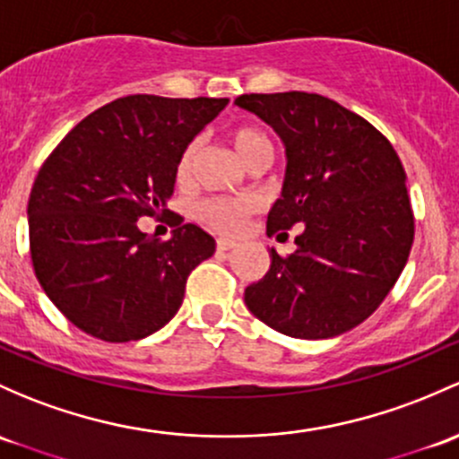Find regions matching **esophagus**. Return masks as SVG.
<instances>
[{"mask_svg": "<svg viewBox=\"0 0 459 459\" xmlns=\"http://www.w3.org/2000/svg\"><path fill=\"white\" fill-rule=\"evenodd\" d=\"M235 246L238 244H235L233 239H226V238L217 239V250H220V253H229V250H233Z\"/></svg>", "mask_w": 459, "mask_h": 459, "instance_id": "esophagus-1", "label": "esophagus"}]
</instances>
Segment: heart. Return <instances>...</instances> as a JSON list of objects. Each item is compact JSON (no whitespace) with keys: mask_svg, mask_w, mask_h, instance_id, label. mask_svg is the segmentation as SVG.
Listing matches in <instances>:
<instances>
[{"mask_svg":"<svg viewBox=\"0 0 459 459\" xmlns=\"http://www.w3.org/2000/svg\"><path fill=\"white\" fill-rule=\"evenodd\" d=\"M226 138L233 144L238 156L248 165L253 158L262 156V153L273 152L268 136L257 129L255 125H235L226 132ZM197 160V143L191 141L180 152L176 162V180L180 185L191 180L193 169H195ZM257 211V202L253 197H217V200H206L200 206V217L209 226L221 233H235L244 226V221Z\"/></svg>","mask_w":459,"mask_h":459,"instance_id":"b5f03b06","label":"heart"}]
</instances>
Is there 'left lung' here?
I'll return each instance as SVG.
<instances>
[{"instance_id":"obj_1","label":"left lung","mask_w":459,"mask_h":459,"mask_svg":"<svg viewBox=\"0 0 459 459\" xmlns=\"http://www.w3.org/2000/svg\"><path fill=\"white\" fill-rule=\"evenodd\" d=\"M286 144V180L266 230L292 226L297 250H270L244 290L248 310L294 339H330L363 323L398 281L413 244L407 176L392 143L336 100L307 91L242 94Z\"/></svg>"}]
</instances>
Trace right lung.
<instances>
[{
  "mask_svg": "<svg viewBox=\"0 0 459 459\" xmlns=\"http://www.w3.org/2000/svg\"><path fill=\"white\" fill-rule=\"evenodd\" d=\"M229 99L134 94L85 116L39 169L30 200L32 268L67 321L127 343L171 321L191 270L215 239L176 215L171 239L138 229L167 213L182 149Z\"/></svg>",
  "mask_w": 459,
  "mask_h": 459,
  "instance_id": "obj_1",
  "label": "right lung"
}]
</instances>
